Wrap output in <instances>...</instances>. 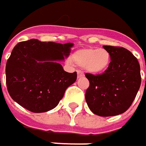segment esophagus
Masks as SVG:
<instances>
[{
	"instance_id": "34e87169",
	"label": "esophagus",
	"mask_w": 146,
	"mask_h": 146,
	"mask_svg": "<svg viewBox=\"0 0 146 146\" xmlns=\"http://www.w3.org/2000/svg\"><path fill=\"white\" fill-rule=\"evenodd\" d=\"M77 76H78V78H82V77H84V72L80 70H77Z\"/></svg>"
}]
</instances>
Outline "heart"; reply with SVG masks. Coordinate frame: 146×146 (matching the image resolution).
<instances>
[{
  "instance_id": "heart-1",
  "label": "heart",
  "mask_w": 146,
  "mask_h": 146,
  "mask_svg": "<svg viewBox=\"0 0 146 146\" xmlns=\"http://www.w3.org/2000/svg\"><path fill=\"white\" fill-rule=\"evenodd\" d=\"M73 62L84 67L91 74H101L108 69L111 62V55L104 48H83L76 51L72 56Z\"/></svg>"
}]
</instances>
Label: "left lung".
Here are the masks:
<instances>
[{"label": "left lung", "instance_id": "8db88e82", "mask_svg": "<svg viewBox=\"0 0 146 146\" xmlns=\"http://www.w3.org/2000/svg\"><path fill=\"white\" fill-rule=\"evenodd\" d=\"M111 55L108 69L101 75L85 74L89 87L85 100L99 116H115L128 109L141 86V68L137 58L123 47L104 45Z\"/></svg>", "mask_w": 146, "mask_h": 146}]
</instances>
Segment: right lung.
Listing matches in <instances>:
<instances>
[{"instance_id": "add662e5", "label": "right lung", "mask_w": 146, "mask_h": 146, "mask_svg": "<svg viewBox=\"0 0 146 146\" xmlns=\"http://www.w3.org/2000/svg\"><path fill=\"white\" fill-rule=\"evenodd\" d=\"M72 46L36 39L17 44L5 67L7 89L14 102L34 113L55 108L77 78L76 72L65 71L59 63Z\"/></svg>"}]
</instances>
